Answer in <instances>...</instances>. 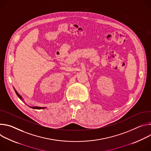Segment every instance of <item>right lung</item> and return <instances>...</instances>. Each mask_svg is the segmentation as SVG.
<instances>
[{"label": "right lung", "instance_id": "1", "mask_svg": "<svg viewBox=\"0 0 151 151\" xmlns=\"http://www.w3.org/2000/svg\"><path fill=\"white\" fill-rule=\"evenodd\" d=\"M15 93H16V94L17 95V96L21 99V100H23V97H21L18 93H17V91L15 90ZM29 107H30L31 108H32V109H45V107H38V106H34V107H32V106H29Z\"/></svg>", "mask_w": 151, "mask_h": 151}]
</instances>
